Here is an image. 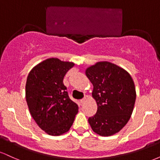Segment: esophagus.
I'll return each mask as SVG.
<instances>
[{"mask_svg": "<svg viewBox=\"0 0 160 160\" xmlns=\"http://www.w3.org/2000/svg\"><path fill=\"white\" fill-rule=\"evenodd\" d=\"M85 102H86V98H82L80 100V104H81V105H82V104L85 103Z\"/></svg>", "mask_w": 160, "mask_h": 160, "instance_id": "esophagus-1", "label": "esophagus"}]
</instances>
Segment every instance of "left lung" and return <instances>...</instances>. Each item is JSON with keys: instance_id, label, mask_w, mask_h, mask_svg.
Here are the masks:
<instances>
[{"instance_id": "obj_1", "label": "left lung", "mask_w": 160, "mask_h": 160, "mask_svg": "<svg viewBox=\"0 0 160 160\" xmlns=\"http://www.w3.org/2000/svg\"><path fill=\"white\" fill-rule=\"evenodd\" d=\"M85 74L93 86L92 98L97 112L89 117L95 133L111 136L126 126L132 113L136 91L131 75L109 62H98L86 69Z\"/></svg>"}]
</instances>
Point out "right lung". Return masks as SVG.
<instances>
[{
    "instance_id": "obj_1",
    "label": "right lung",
    "mask_w": 160,
    "mask_h": 160,
    "mask_svg": "<svg viewBox=\"0 0 160 160\" xmlns=\"http://www.w3.org/2000/svg\"><path fill=\"white\" fill-rule=\"evenodd\" d=\"M74 62L49 58L31 70L25 85V98L31 115L42 130L58 136L69 131L78 112L70 99L63 79Z\"/></svg>"
}]
</instances>
